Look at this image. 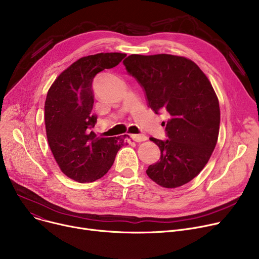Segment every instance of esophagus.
I'll list each match as a JSON object with an SVG mask.
<instances>
[{"label":"esophagus","mask_w":259,"mask_h":259,"mask_svg":"<svg viewBox=\"0 0 259 259\" xmlns=\"http://www.w3.org/2000/svg\"><path fill=\"white\" fill-rule=\"evenodd\" d=\"M131 138L134 142H137V143H142V142L147 141V137L144 134H132Z\"/></svg>","instance_id":"1"}]
</instances>
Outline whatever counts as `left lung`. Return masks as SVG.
<instances>
[{
  "instance_id": "8db88e82",
  "label": "left lung",
  "mask_w": 259,
  "mask_h": 259,
  "mask_svg": "<svg viewBox=\"0 0 259 259\" xmlns=\"http://www.w3.org/2000/svg\"><path fill=\"white\" fill-rule=\"evenodd\" d=\"M122 63L143 88L148 107L169 117L161 122L167 140L150 138L160 157L147 175L165 188L192 181L207 165L220 132V104L210 80L194 62L171 54H131Z\"/></svg>"
}]
</instances>
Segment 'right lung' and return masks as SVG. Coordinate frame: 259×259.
<instances>
[{
	"mask_svg": "<svg viewBox=\"0 0 259 259\" xmlns=\"http://www.w3.org/2000/svg\"><path fill=\"white\" fill-rule=\"evenodd\" d=\"M126 53L106 52L80 58L63 71L50 87L45 102L49 147L62 172L78 183L97 181L113 165L129 135L101 138L92 131L93 78L117 66Z\"/></svg>",
	"mask_w": 259,
	"mask_h": 259,
	"instance_id": "obj_1",
	"label": "right lung"
}]
</instances>
